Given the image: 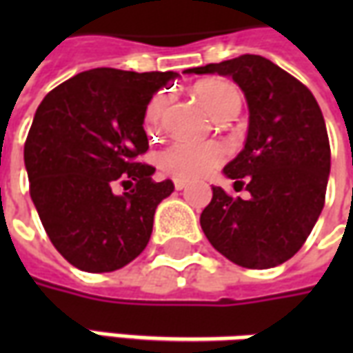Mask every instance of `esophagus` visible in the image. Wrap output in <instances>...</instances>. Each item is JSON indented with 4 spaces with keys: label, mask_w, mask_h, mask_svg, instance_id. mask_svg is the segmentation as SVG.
I'll list each match as a JSON object with an SVG mask.
<instances>
[{
    "label": "esophagus",
    "mask_w": 353,
    "mask_h": 353,
    "mask_svg": "<svg viewBox=\"0 0 353 353\" xmlns=\"http://www.w3.org/2000/svg\"><path fill=\"white\" fill-rule=\"evenodd\" d=\"M185 185H187V181H185V179H181V177H174V187H176L177 191L185 189Z\"/></svg>",
    "instance_id": "obj_1"
}]
</instances>
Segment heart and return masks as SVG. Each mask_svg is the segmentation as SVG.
<instances>
[{
	"label": "heart",
	"instance_id": "heart-1",
	"mask_svg": "<svg viewBox=\"0 0 353 353\" xmlns=\"http://www.w3.org/2000/svg\"><path fill=\"white\" fill-rule=\"evenodd\" d=\"M194 94L200 103L206 108V111L214 119L238 115L242 108V96L238 88L221 79H210L200 83L194 88ZM162 113H164V98L157 96L149 101L145 111V128L149 134H157L161 130ZM225 159V151L214 143H192L185 139H177L170 143L164 151L159 153L157 161L164 172H168L176 177H200L210 174L212 170L217 168Z\"/></svg>",
	"mask_w": 353,
	"mask_h": 353
}]
</instances>
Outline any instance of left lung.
<instances>
[{
  "instance_id": "8db88e82",
  "label": "left lung",
  "mask_w": 353,
  "mask_h": 353,
  "mask_svg": "<svg viewBox=\"0 0 353 353\" xmlns=\"http://www.w3.org/2000/svg\"><path fill=\"white\" fill-rule=\"evenodd\" d=\"M183 73H217L242 88L250 109L244 149L223 168L250 199L214 196L200 227L217 252L244 268H272L295 255L325 202L331 147L318 101L280 65L259 54Z\"/></svg>"
}]
</instances>
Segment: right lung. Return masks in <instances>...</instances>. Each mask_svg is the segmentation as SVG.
<instances>
[{"label":"right lung","instance_id":"add662e5","mask_svg":"<svg viewBox=\"0 0 353 353\" xmlns=\"http://www.w3.org/2000/svg\"><path fill=\"white\" fill-rule=\"evenodd\" d=\"M176 72L96 68L50 90L24 145L30 196L50 242L85 272H113L145 250L154 210L174 183H154L143 130L149 101ZM117 183L125 192L117 195Z\"/></svg>","mask_w":353,"mask_h":353}]
</instances>
